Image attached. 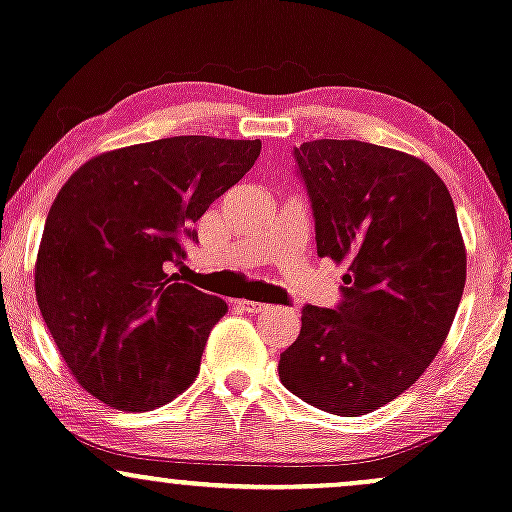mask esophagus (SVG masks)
Instances as JSON below:
<instances>
[{"mask_svg": "<svg viewBox=\"0 0 512 512\" xmlns=\"http://www.w3.org/2000/svg\"><path fill=\"white\" fill-rule=\"evenodd\" d=\"M237 307L241 309V312L246 314H268L273 312V304H263V302H251V300H239Z\"/></svg>", "mask_w": 512, "mask_h": 512, "instance_id": "esophagus-1", "label": "esophagus"}]
</instances>
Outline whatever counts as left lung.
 <instances>
[{
	"instance_id": "8db88e82",
	"label": "left lung",
	"mask_w": 512,
	"mask_h": 512,
	"mask_svg": "<svg viewBox=\"0 0 512 512\" xmlns=\"http://www.w3.org/2000/svg\"><path fill=\"white\" fill-rule=\"evenodd\" d=\"M317 254L346 263L341 302L302 307L280 382L314 409L363 416L411 387L450 331L467 254L440 176L389 147L314 140L292 149Z\"/></svg>"
}]
</instances>
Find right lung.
Wrapping results in <instances>:
<instances>
[{"instance_id":"1","label":"right lung","mask_w":512,"mask_h":512,"mask_svg":"<svg viewBox=\"0 0 512 512\" xmlns=\"http://www.w3.org/2000/svg\"><path fill=\"white\" fill-rule=\"evenodd\" d=\"M261 154V140L181 135L106 152L57 193L36 263L40 314L62 360L123 411L169 404L198 375L227 312L166 263L198 241L195 222Z\"/></svg>"}]
</instances>
